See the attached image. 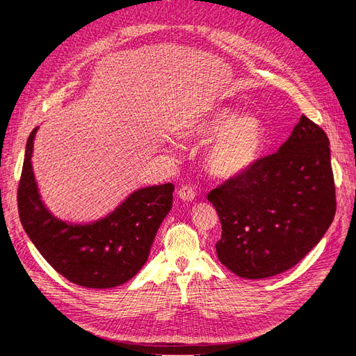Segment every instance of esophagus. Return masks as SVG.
Here are the masks:
<instances>
[{
  "label": "esophagus",
  "instance_id": "1",
  "mask_svg": "<svg viewBox=\"0 0 356 356\" xmlns=\"http://www.w3.org/2000/svg\"><path fill=\"white\" fill-rule=\"evenodd\" d=\"M178 196H179V199H182V200H186V202H191L193 199H195L196 193H195V190H193L191 187H188V186H184V187H181V188L178 190Z\"/></svg>",
  "mask_w": 356,
  "mask_h": 356
}]
</instances>
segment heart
<instances>
[{
    "mask_svg": "<svg viewBox=\"0 0 356 356\" xmlns=\"http://www.w3.org/2000/svg\"><path fill=\"white\" fill-rule=\"evenodd\" d=\"M178 138L184 141L207 144L204 168L220 179L238 178L250 170L267 144V127L255 114H241L225 105L182 122L177 127Z\"/></svg>",
    "mask_w": 356,
    "mask_h": 356,
    "instance_id": "obj_1",
    "label": "heart"
}]
</instances>
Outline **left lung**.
Returning <instances> with one entry per match:
<instances>
[{"instance_id": "left-lung-1", "label": "left lung", "mask_w": 356, "mask_h": 356, "mask_svg": "<svg viewBox=\"0 0 356 356\" xmlns=\"http://www.w3.org/2000/svg\"><path fill=\"white\" fill-rule=\"evenodd\" d=\"M220 261L245 279L284 273L325 234L336 213L327 134L306 115L275 154L213 188Z\"/></svg>"}]
</instances>
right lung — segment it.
<instances>
[{"instance_id":"right-lung-1","label":"right lung","mask_w":356,"mask_h":356,"mask_svg":"<svg viewBox=\"0 0 356 356\" xmlns=\"http://www.w3.org/2000/svg\"><path fill=\"white\" fill-rule=\"evenodd\" d=\"M37 131L28 138L17 190L19 217L28 238L72 284L105 289L127 282L148 260L156 233L172 208L174 186L135 190L113 212L92 222L59 220L41 200L32 169Z\"/></svg>"}]
</instances>
